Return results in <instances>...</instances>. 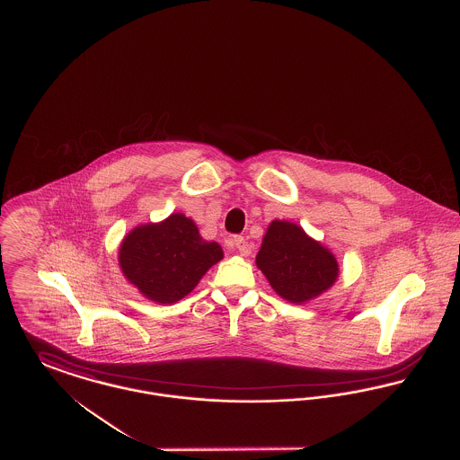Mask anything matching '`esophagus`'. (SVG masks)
I'll return each mask as SVG.
<instances>
[{"mask_svg": "<svg viewBox=\"0 0 460 460\" xmlns=\"http://www.w3.org/2000/svg\"><path fill=\"white\" fill-rule=\"evenodd\" d=\"M234 246L240 252L241 257H248L252 253V246L248 244V241L244 240L243 236H236L234 238Z\"/></svg>", "mask_w": 460, "mask_h": 460, "instance_id": "esophagus-1", "label": "esophagus"}]
</instances>
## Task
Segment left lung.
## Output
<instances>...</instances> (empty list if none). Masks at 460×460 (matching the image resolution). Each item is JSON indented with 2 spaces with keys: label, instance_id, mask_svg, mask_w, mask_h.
Returning <instances> with one entry per match:
<instances>
[{
  "label": "left lung",
  "instance_id": "left-lung-1",
  "mask_svg": "<svg viewBox=\"0 0 460 460\" xmlns=\"http://www.w3.org/2000/svg\"><path fill=\"white\" fill-rule=\"evenodd\" d=\"M255 263L272 289L296 305L328 291L340 276L334 253L289 220L269 224Z\"/></svg>",
  "mask_w": 460,
  "mask_h": 460
}]
</instances>
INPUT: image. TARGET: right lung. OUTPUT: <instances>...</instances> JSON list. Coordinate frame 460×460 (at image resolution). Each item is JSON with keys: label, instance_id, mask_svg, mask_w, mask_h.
Here are the masks:
<instances>
[{"label": "right lung", "instance_id": "obj_1", "mask_svg": "<svg viewBox=\"0 0 460 460\" xmlns=\"http://www.w3.org/2000/svg\"><path fill=\"white\" fill-rule=\"evenodd\" d=\"M224 259L219 243L205 241L184 214L136 226L119 246L124 278L155 304L169 305L197 288L205 272Z\"/></svg>", "mask_w": 460, "mask_h": 460}]
</instances>
